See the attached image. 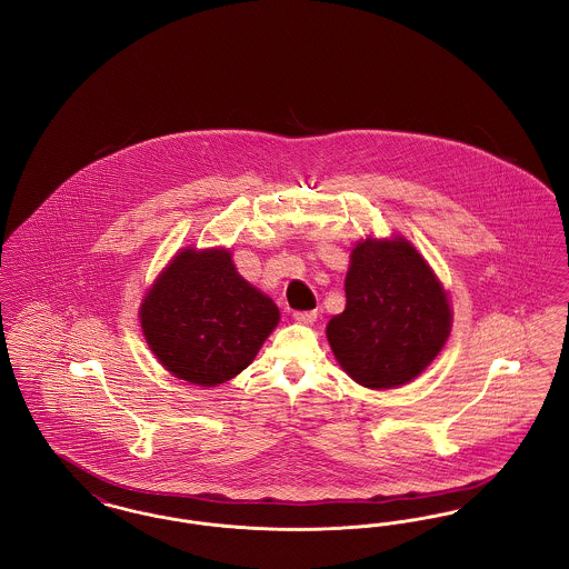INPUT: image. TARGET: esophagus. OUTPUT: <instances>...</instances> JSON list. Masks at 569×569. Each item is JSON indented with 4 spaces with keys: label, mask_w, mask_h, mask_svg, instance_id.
<instances>
[{
    "label": "esophagus",
    "mask_w": 569,
    "mask_h": 569,
    "mask_svg": "<svg viewBox=\"0 0 569 569\" xmlns=\"http://www.w3.org/2000/svg\"><path fill=\"white\" fill-rule=\"evenodd\" d=\"M295 320L300 325H313L318 320L316 311H295Z\"/></svg>",
    "instance_id": "obj_1"
}]
</instances>
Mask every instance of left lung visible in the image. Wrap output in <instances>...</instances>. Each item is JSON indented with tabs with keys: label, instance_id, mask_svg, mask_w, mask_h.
I'll list each match as a JSON object with an SVG mask.
<instances>
[{
	"label": "left lung",
	"instance_id": "8db88e82",
	"mask_svg": "<svg viewBox=\"0 0 569 569\" xmlns=\"http://www.w3.org/2000/svg\"><path fill=\"white\" fill-rule=\"evenodd\" d=\"M346 298V311L328 322L326 335L339 365L360 386H403L448 339L446 292L406 239L358 243Z\"/></svg>",
	"mask_w": 569,
	"mask_h": 569
}]
</instances>
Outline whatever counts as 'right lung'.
<instances>
[{"label": "right lung", "mask_w": 569, "mask_h": 569, "mask_svg": "<svg viewBox=\"0 0 569 569\" xmlns=\"http://www.w3.org/2000/svg\"><path fill=\"white\" fill-rule=\"evenodd\" d=\"M277 322L274 302L244 281L223 249L179 253L140 307L151 352L198 386L239 376Z\"/></svg>", "instance_id": "add662e5"}]
</instances>
